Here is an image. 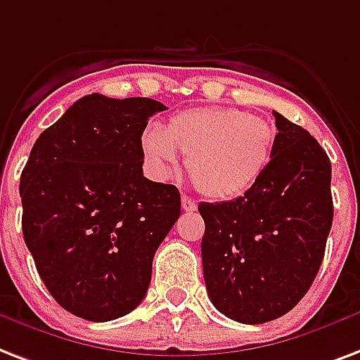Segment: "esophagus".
Here are the masks:
<instances>
[{
    "label": "esophagus",
    "mask_w": 360,
    "mask_h": 360,
    "mask_svg": "<svg viewBox=\"0 0 360 360\" xmlns=\"http://www.w3.org/2000/svg\"><path fill=\"white\" fill-rule=\"evenodd\" d=\"M181 205H183V210L185 211H196V202L188 196H183L181 198Z\"/></svg>",
    "instance_id": "34e87169"
}]
</instances>
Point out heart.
Listing matches in <instances>:
<instances>
[{
    "label": "heart",
    "mask_w": 360,
    "mask_h": 360,
    "mask_svg": "<svg viewBox=\"0 0 360 360\" xmlns=\"http://www.w3.org/2000/svg\"><path fill=\"white\" fill-rule=\"evenodd\" d=\"M141 149L156 174L168 177L186 156V168L205 196H245L270 168L276 128L236 107H196L162 126H149Z\"/></svg>",
    "instance_id": "b5f03b06"
}]
</instances>
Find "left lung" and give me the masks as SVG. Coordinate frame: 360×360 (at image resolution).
Masks as SVG:
<instances>
[{
	"mask_svg": "<svg viewBox=\"0 0 360 360\" xmlns=\"http://www.w3.org/2000/svg\"><path fill=\"white\" fill-rule=\"evenodd\" d=\"M278 136L270 168L245 196L202 202L205 289L230 319L260 325L304 298L333 226L330 160L302 126L274 111Z\"/></svg>",
	"mask_w": 360,
	"mask_h": 360,
	"instance_id": "left-lung-1",
	"label": "left lung"
}]
</instances>
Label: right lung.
Returning a JSON list of instances; mask_svg holds the SVG:
<instances>
[{
	"label": "right lung",
	"mask_w": 360,
	"mask_h": 360,
	"mask_svg": "<svg viewBox=\"0 0 360 360\" xmlns=\"http://www.w3.org/2000/svg\"><path fill=\"white\" fill-rule=\"evenodd\" d=\"M164 109L84 96L37 137L22 169L24 241L52 298L77 317L103 323L136 309L179 219V191L141 168L147 120Z\"/></svg>",
	"instance_id": "1"
}]
</instances>
